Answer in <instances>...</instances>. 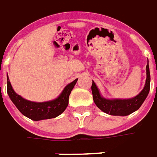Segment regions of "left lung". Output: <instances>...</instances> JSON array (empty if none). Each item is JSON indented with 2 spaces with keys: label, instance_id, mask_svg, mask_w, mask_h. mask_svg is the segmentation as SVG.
I'll return each instance as SVG.
<instances>
[{
  "label": "left lung",
  "instance_id": "left-lung-1",
  "mask_svg": "<svg viewBox=\"0 0 157 157\" xmlns=\"http://www.w3.org/2000/svg\"><path fill=\"white\" fill-rule=\"evenodd\" d=\"M151 87V74L150 68L147 63L146 65V80L144 89L141 90L140 94L135 97L131 99H105L102 97L99 91V89L94 81L92 82L91 90L93 94V100L97 107L101 110L102 112L112 116H127L137 111L141 105L143 104L144 100L147 97Z\"/></svg>",
  "mask_w": 157,
  "mask_h": 157
}]
</instances>
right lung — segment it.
I'll use <instances>...</instances> for the list:
<instances>
[{"mask_svg": "<svg viewBox=\"0 0 157 157\" xmlns=\"http://www.w3.org/2000/svg\"><path fill=\"white\" fill-rule=\"evenodd\" d=\"M78 78L64 88L57 98L45 102H34L23 98L14 91L7 75V94L19 112L34 121L54 118L61 115L68 105V98Z\"/></svg>", "mask_w": 157, "mask_h": 157, "instance_id": "1", "label": "right lung"}]
</instances>
